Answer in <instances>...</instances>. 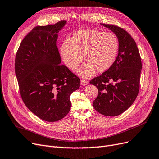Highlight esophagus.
Masks as SVG:
<instances>
[{
  "mask_svg": "<svg viewBox=\"0 0 159 159\" xmlns=\"http://www.w3.org/2000/svg\"><path fill=\"white\" fill-rule=\"evenodd\" d=\"M88 83H89V81H87V80H85V79H81V85H85L87 84H88Z\"/></svg>",
  "mask_w": 159,
  "mask_h": 159,
  "instance_id": "obj_1",
  "label": "esophagus"
}]
</instances>
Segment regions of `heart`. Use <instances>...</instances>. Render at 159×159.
I'll list each match as a JSON object with an SVG mask.
<instances>
[{
    "label": "heart",
    "instance_id": "1",
    "mask_svg": "<svg viewBox=\"0 0 159 159\" xmlns=\"http://www.w3.org/2000/svg\"><path fill=\"white\" fill-rule=\"evenodd\" d=\"M120 48L118 37L114 34L97 30H84L74 35L69 42L61 48L65 64L75 72L84 54L86 62L80 70L83 76L105 72L110 69L117 58Z\"/></svg>",
    "mask_w": 159,
    "mask_h": 159
}]
</instances>
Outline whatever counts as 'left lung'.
<instances>
[{"instance_id": "1", "label": "left lung", "mask_w": 159, "mask_h": 159, "mask_svg": "<svg viewBox=\"0 0 159 159\" xmlns=\"http://www.w3.org/2000/svg\"><path fill=\"white\" fill-rule=\"evenodd\" d=\"M101 24L116 34L120 48L112 66L89 81L98 91L93 105L100 114L115 116L126 111L139 93L141 59L135 41L124 29L114 25Z\"/></svg>"}]
</instances>
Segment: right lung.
<instances>
[{
    "instance_id": "right-lung-1",
    "label": "right lung",
    "mask_w": 159,
    "mask_h": 159,
    "mask_svg": "<svg viewBox=\"0 0 159 159\" xmlns=\"http://www.w3.org/2000/svg\"><path fill=\"white\" fill-rule=\"evenodd\" d=\"M66 21L36 26L21 41L15 58V73L25 105L37 117L57 122L71 107L70 95L80 79L64 65L57 45Z\"/></svg>"
}]
</instances>
